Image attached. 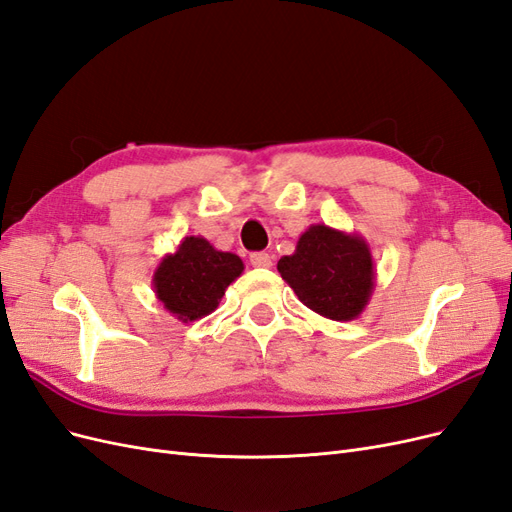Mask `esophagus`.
<instances>
[{"label":"esophagus","mask_w":512,"mask_h":512,"mask_svg":"<svg viewBox=\"0 0 512 512\" xmlns=\"http://www.w3.org/2000/svg\"><path fill=\"white\" fill-rule=\"evenodd\" d=\"M250 262H252V267H256V269H269L273 265V256L267 254V252H254L250 256Z\"/></svg>","instance_id":"1"}]
</instances>
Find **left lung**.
<instances>
[{
    "mask_svg": "<svg viewBox=\"0 0 512 512\" xmlns=\"http://www.w3.org/2000/svg\"><path fill=\"white\" fill-rule=\"evenodd\" d=\"M277 271L305 307L337 322L359 318L376 288L369 243L327 224L309 226Z\"/></svg>",
    "mask_w": 512,
    "mask_h": 512,
    "instance_id": "left-lung-1",
    "label": "left lung"
}]
</instances>
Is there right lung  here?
<instances>
[{"label": "right lung", "mask_w": 512, "mask_h": 512, "mask_svg": "<svg viewBox=\"0 0 512 512\" xmlns=\"http://www.w3.org/2000/svg\"><path fill=\"white\" fill-rule=\"evenodd\" d=\"M237 254L220 252L205 237H185L153 271V292L168 314L181 322L209 316L226 288L243 273Z\"/></svg>", "instance_id": "right-lung-1"}]
</instances>
